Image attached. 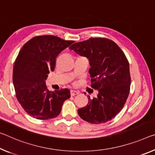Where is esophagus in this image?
<instances>
[{"instance_id": "34e87169", "label": "esophagus", "mask_w": 155, "mask_h": 155, "mask_svg": "<svg viewBox=\"0 0 155 155\" xmlns=\"http://www.w3.org/2000/svg\"><path fill=\"white\" fill-rule=\"evenodd\" d=\"M70 94H71V96H72V97H73V96L78 94V92H77V91H75V90H71L70 91Z\"/></svg>"}]
</instances>
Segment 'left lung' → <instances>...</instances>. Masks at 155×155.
I'll return each instance as SVG.
<instances>
[{"label":"left lung","mask_w":155,"mask_h":155,"mask_svg":"<svg viewBox=\"0 0 155 155\" xmlns=\"http://www.w3.org/2000/svg\"><path fill=\"white\" fill-rule=\"evenodd\" d=\"M70 48L89 61L91 86L99 91L97 98L89 97L86 106L78 110V115L93 124L110 121L124 107L130 92L131 78L126 55L114 41L105 38H90Z\"/></svg>","instance_id":"1"}]
</instances>
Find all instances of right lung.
I'll return each instance as SVG.
<instances>
[{
	"mask_svg": "<svg viewBox=\"0 0 155 155\" xmlns=\"http://www.w3.org/2000/svg\"><path fill=\"white\" fill-rule=\"evenodd\" d=\"M74 41L52 35L30 39L21 48L13 69V83L19 104L29 115L40 120L53 119L61 113L70 90L50 91L45 81L55 69L58 55Z\"/></svg>",
	"mask_w": 155,
	"mask_h": 155,
	"instance_id": "add662e5",
	"label": "right lung"
}]
</instances>
